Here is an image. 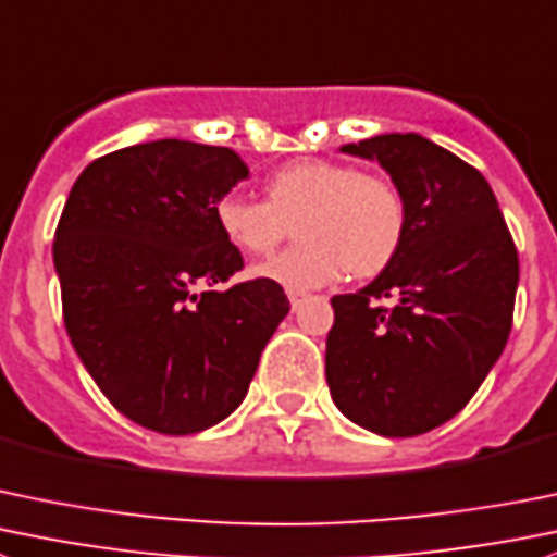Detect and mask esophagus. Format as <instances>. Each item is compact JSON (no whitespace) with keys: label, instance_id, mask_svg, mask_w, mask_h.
<instances>
[{"label":"esophagus","instance_id":"obj_1","mask_svg":"<svg viewBox=\"0 0 557 557\" xmlns=\"http://www.w3.org/2000/svg\"><path fill=\"white\" fill-rule=\"evenodd\" d=\"M288 299H290V307L299 310V305L305 301V294H301V290H288Z\"/></svg>","mask_w":557,"mask_h":557}]
</instances>
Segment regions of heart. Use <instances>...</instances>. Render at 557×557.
Here are the masks:
<instances>
[{
    "instance_id": "heart-1",
    "label": "heart",
    "mask_w": 557,
    "mask_h": 557,
    "mask_svg": "<svg viewBox=\"0 0 557 557\" xmlns=\"http://www.w3.org/2000/svg\"><path fill=\"white\" fill-rule=\"evenodd\" d=\"M220 234L245 256H269L296 223L299 245L256 267V277L288 290L377 277L397 258L408 203L392 180L337 160H294L263 182V201L225 196L214 203Z\"/></svg>"
}]
</instances>
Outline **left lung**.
<instances>
[{"label": "left lung", "mask_w": 557, "mask_h": 557, "mask_svg": "<svg viewBox=\"0 0 557 557\" xmlns=\"http://www.w3.org/2000/svg\"><path fill=\"white\" fill-rule=\"evenodd\" d=\"M343 152L388 171L408 231L388 269L332 299L326 383L354 424L410 438L460 413L498 361L520 258L493 187L449 149L386 133Z\"/></svg>", "instance_id": "left-lung-1"}]
</instances>
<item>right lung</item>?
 Segmentation results:
<instances>
[{
    "instance_id": "add662e5",
    "label": "right lung",
    "mask_w": 557,
    "mask_h": 557,
    "mask_svg": "<svg viewBox=\"0 0 557 557\" xmlns=\"http://www.w3.org/2000/svg\"><path fill=\"white\" fill-rule=\"evenodd\" d=\"M247 176L228 147L163 138L102 154L53 236L75 354L129 422L193 435L234 413L288 315L283 285L245 280L214 203Z\"/></svg>"
}]
</instances>
